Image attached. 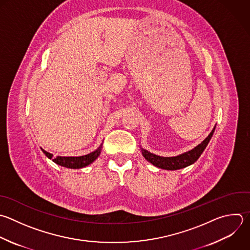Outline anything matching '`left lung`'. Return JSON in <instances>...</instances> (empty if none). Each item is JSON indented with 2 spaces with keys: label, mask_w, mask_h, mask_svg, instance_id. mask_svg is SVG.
<instances>
[{
  "label": "left lung",
  "mask_w": 250,
  "mask_h": 250,
  "mask_svg": "<svg viewBox=\"0 0 250 250\" xmlns=\"http://www.w3.org/2000/svg\"><path fill=\"white\" fill-rule=\"evenodd\" d=\"M214 131H215V127L211 131L209 136L201 144H199L193 149H191V150H189L188 152H185L183 154H180L178 156H175V157H162V156H158V155H155L153 153L148 152L146 149H142V153H143L144 157L148 162L152 163L154 166L159 167L161 169H166V170L182 169V168H185V167L194 163L198 159V157L201 155V153L203 152V150L207 146L209 141L211 140Z\"/></svg>",
  "instance_id": "left-lung-1"
}]
</instances>
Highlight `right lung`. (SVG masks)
<instances>
[{"label": "right lung", "instance_id": "right-lung-1", "mask_svg": "<svg viewBox=\"0 0 250 250\" xmlns=\"http://www.w3.org/2000/svg\"><path fill=\"white\" fill-rule=\"evenodd\" d=\"M43 150V152L46 154L47 157H49L50 159H53V161L61 166L66 167V168H73V169H79V168H83L89 164H91L95 159H97V157L100 155L101 150H102V146H100L98 149H96L95 151L87 154V155H83V156H78V157H62V156H57L56 158H53V154L50 152H47L46 150H44L43 148H41Z\"/></svg>", "mask_w": 250, "mask_h": 250}]
</instances>
